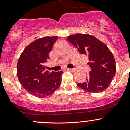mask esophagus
I'll return each instance as SVG.
<instances>
[{
	"mask_svg": "<svg viewBox=\"0 0 130 130\" xmlns=\"http://www.w3.org/2000/svg\"><path fill=\"white\" fill-rule=\"evenodd\" d=\"M66 70L67 71H71V72H74V71H75V69H74V68H67Z\"/></svg>",
	"mask_w": 130,
	"mask_h": 130,
	"instance_id": "34e87169",
	"label": "esophagus"
}]
</instances>
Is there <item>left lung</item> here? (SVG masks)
<instances>
[{
    "mask_svg": "<svg viewBox=\"0 0 130 130\" xmlns=\"http://www.w3.org/2000/svg\"><path fill=\"white\" fill-rule=\"evenodd\" d=\"M67 40L82 54L88 56L90 71L86 81L77 86L91 93H100L111 84L116 73V62L107 46L93 35L77 34L70 35Z\"/></svg>",
    "mask_w": 130,
    "mask_h": 130,
    "instance_id": "1",
    "label": "left lung"
}]
</instances>
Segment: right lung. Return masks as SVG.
Wrapping results in <instances>:
<instances>
[{"label": "right lung", "instance_id": "1", "mask_svg": "<svg viewBox=\"0 0 130 130\" xmlns=\"http://www.w3.org/2000/svg\"><path fill=\"white\" fill-rule=\"evenodd\" d=\"M57 37H46L33 41L23 51L17 63L19 83L29 93L43 98L51 95L60 87L62 71L46 70L45 63L50 59L51 51Z\"/></svg>", "mask_w": 130, "mask_h": 130}]
</instances>
